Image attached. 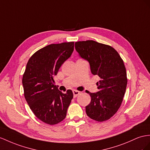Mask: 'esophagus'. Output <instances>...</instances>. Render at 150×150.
I'll list each match as a JSON object with an SVG mask.
<instances>
[{"mask_svg":"<svg viewBox=\"0 0 150 150\" xmlns=\"http://www.w3.org/2000/svg\"><path fill=\"white\" fill-rule=\"evenodd\" d=\"M73 93H74V98H76L79 94H80V91H76V90H74V91H73Z\"/></svg>","mask_w":150,"mask_h":150,"instance_id":"1","label":"esophagus"}]
</instances>
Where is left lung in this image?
I'll return each mask as SVG.
<instances>
[{"label": "left lung", "mask_w": 150, "mask_h": 150, "mask_svg": "<svg viewBox=\"0 0 150 150\" xmlns=\"http://www.w3.org/2000/svg\"><path fill=\"white\" fill-rule=\"evenodd\" d=\"M75 49L89 63L91 73L98 75L97 93L88 91L91 101L86 106L87 115L98 122L108 120L120 107L127 78L125 65L118 52L108 45L94 40L75 42Z\"/></svg>", "instance_id": "1"}]
</instances>
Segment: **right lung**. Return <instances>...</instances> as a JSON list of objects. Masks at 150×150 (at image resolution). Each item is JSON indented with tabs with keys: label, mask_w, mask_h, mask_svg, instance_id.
Masks as SVG:
<instances>
[{
	"label": "right lung",
	"mask_w": 150,
	"mask_h": 150,
	"mask_svg": "<svg viewBox=\"0 0 150 150\" xmlns=\"http://www.w3.org/2000/svg\"><path fill=\"white\" fill-rule=\"evenodd\" d=\"M74 50V42L50 44L30 57L23 76L24 96L30 109L43 122L55 125L63 120L74 97L72 91L62 93L54 76Z\"/></svg>",
	"instance_id": "obj_1"
}]
</instances>
